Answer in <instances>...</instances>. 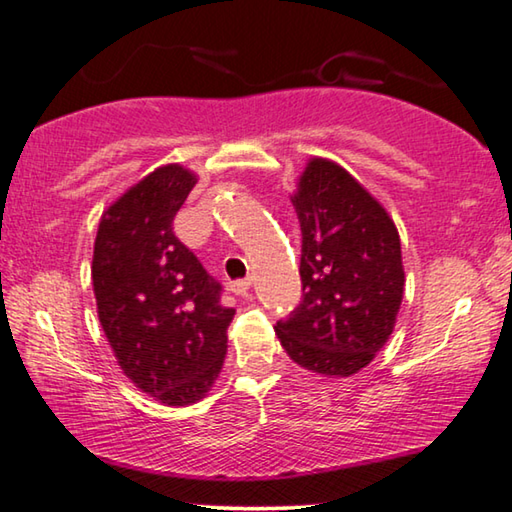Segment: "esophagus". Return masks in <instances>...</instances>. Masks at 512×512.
I'll return each mask as SVG.
<instances>
[{"instance_id":"esophagus-1","label":"esophagus","mask_w":512,"mask_h":512,"mask_svg":"<svg viewBox=\"0 0 512 512\" xmlns=\"http://www.w3.org/2000/svg\"><path fill=\"white\" fill-rule=\"evenodd\" d=\"M249 286H251V279H238L231 283V292H236V295H247L249 292Z\"/></svg>"}]
</instances>
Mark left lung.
<instances>
[{
  "label": "left lung",
  "mask_w": 512,
  "mask_h": 512,
  "mask_svg": "<svg viewBox=\"0 0 512 512\" xmlns=\"http://www.w3.org/2000/svg\"><path fill=\"white\" fill-rule=\"evenodd\" d=\"M301 226V304L276 322L306 370L351 376L395 329L404 265L395 222L345 167L313 158L292 197Z\"/></svg>",
  "instance_id": "1"
}]
</instances>
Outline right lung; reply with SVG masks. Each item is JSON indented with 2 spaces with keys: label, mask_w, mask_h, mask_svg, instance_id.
<instances>
[{
  "label": "right lung",
  "mask_w": 512,
  "mask_h": 512,
  "mask_svg": "<svg viewBox=\"0 0 512 512\" xmlns=\"http://www.w3.org/2000/svg\"><path fill=\"white\" fill-rule=\"evenodd\" d=\"M195 174L163 165L108 206L92 254L97 313L122 372L165 406L204 399L222 370L236 311L174 236Z\"/></svg>",
  "instance_id": "obj_1"
}]
</instances>
